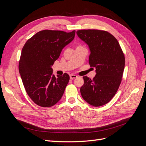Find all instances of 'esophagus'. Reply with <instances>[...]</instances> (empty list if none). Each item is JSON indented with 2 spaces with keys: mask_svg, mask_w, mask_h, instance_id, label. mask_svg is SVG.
I'll return each mask as SVG.
<instances>
[{
  "mask_svg": "<svg viewBox=\"0 0 146 146\" xmlns=\"http://www.w3.org/2000/svg\"><path fill=\"white\" fill-rule=\"evenodd\" d=\"M77 78V76H76V75L71 74L70 76V78L72 79V80H73V79H74V78Z\"/></svg>",
  "mask_w": 146,
  "mask_h": 146,
  "instance_id": "obj_1",
  "label": "esophagus"
}]
</instances>
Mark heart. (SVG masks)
Listing matches in <instances>:
<instances>
[{
	"instance_id": "heart-1",
	"label": "heart",
	"mask_w": 146,
	"mask_h": 146,
	"mask_svg": "<svg viewBox=\"0 0 146 146\" xmlns=\"http://www.w3.org/2000/svg\"><path fill=\"white\" fill-rule=\"evenodd\" d=\"M78 47H79V46H78Z\"/></svg>"
}]
</instances>
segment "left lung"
I'll return each instance as SVG.
<instances>
[{"label":"left lung","mask_w":146,"mask_h":146,"mask_svg":"<svg viewBox=\"0 0 146 146\" xmlns=\"http://www.w3.org/2000/svg\"><path fill=\"white\" fill-rule=\"evenodd\" d=\"M78 36L90 50L89 63L96 68V76H84L80 88L83 99L94 107H100L111 100L121 83L125 57L116 38L99 30H80Z\"/></svg>","instance_id":"8db88e82"}]
</instances>
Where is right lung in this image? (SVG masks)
Wrapping results in <instances>:
<instances>
[{"label": "right lung", "instance_id": "obj_1", "mask_svg": "<svg viewBox=\"0 0 146 146\" xmlns=\"http://www.w3.org/2000/svg\"><path fill=\"white\" fill-rule=\"evenodd\" d=\"M76 31L44 30L28 39L22 50L19 71L27 94L36 105L50 107L63 96L69 76L55 77L52 66L63 48L71 42Z\"/></svg>", "mask_w": 146, "mask_h": 146}]
</instances>
